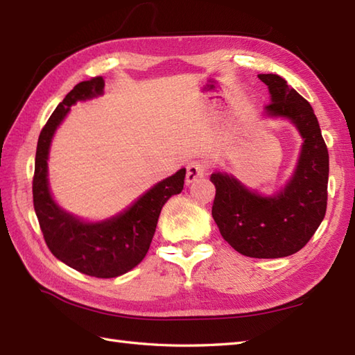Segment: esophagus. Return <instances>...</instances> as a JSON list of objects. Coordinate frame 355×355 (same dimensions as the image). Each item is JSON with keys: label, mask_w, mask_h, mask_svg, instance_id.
<instances>
[{"label": "esophagus", "mask_w": 355, "mask_h": 355, "mask_svg": "<svg viewBox=\"0 0 355 355\" xmlns=\"http://www.w3.org/2000/svg\"><path fill=\"white\" fill-rule=\"evenodd\" d=\"M186 171H187L186 172V183L192 184L193 182H197L198 178H202L206 175L207 166L205 162H192L187 164Z\"/></svg>", "instance_id": "1"}]
</instances>
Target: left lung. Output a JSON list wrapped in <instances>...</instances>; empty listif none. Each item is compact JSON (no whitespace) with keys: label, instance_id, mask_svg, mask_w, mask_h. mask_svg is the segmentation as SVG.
Returning <instances> with one entry per match:
<instances>
[{"label":"left lung","instance_id":"obj_1","mask_svg":"<svg viewBox=\"0 0 355 355\" xmlns=\"http://www.w3.org/2000/svg\"><path fill=\"white\" fill-rule=\"evenodd\" d=\"M268 87L266 119H284L302 145L288 182L268 195L250 189L227 172H214L212 216L221 236L248 258L275 259L299 252L325 218L329 155L314 110L277 74H258Z\"/></svg>","mask_w":355,"mask_h":355}]
</instances>
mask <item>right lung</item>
<instances>
[{
  "instance_id": "obj_1",
  "label": "right lung",
  "mask_w": 355,
  "mask_h": 355,
  "mask_svg": "<svg viewBox=\"0 0 355 355\" xmlns=\"http://www.w3.org/2000/svg\"><path fill=\"white\" fill-rule=\"evenodd\" d=\"M103 88L102 78L80 82L42 128L35 158L33 206L45 243L55 258L84 275L110 279L128 273L145 258L163 206L172 195L183 191L186 169L155 183L122 212L105 220H84L59 206L49 183L51 140L73 105L101 97Z\"/></svg>"
}]
</instances>
